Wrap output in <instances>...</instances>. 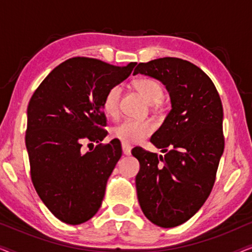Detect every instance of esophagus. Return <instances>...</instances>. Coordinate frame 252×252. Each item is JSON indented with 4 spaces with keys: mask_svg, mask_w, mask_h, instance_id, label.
Masks as SVG:
<instances>
[{
    "mask_svg": "<svg viewBox=\"0 0 252 252\" xmlns=\"http://www.w3.org/2000/svg\"><path fill=\"white\" fill-rule=\"evenodd\" d=\"M122 147H123V153H124V155H126V156H128V155H130V150H132V146H130L129 143L122 142Z\"/></svg>",
    "mask_w": 252,
    "mask_h": 252,
    "instance_id": "34e87169",
    "label": "esophagus"
}]
</instances>
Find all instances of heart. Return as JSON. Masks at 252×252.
Wrapping results in <instances>:
<instances>
[{
	"label": "heart",
	"instance_id": "obj_1",
	"mask_svg": "<svg viewBox=\"0 0 252 252\" xmlns=\"http://www.w3.org/2000/svg\"><path fill=\"white\" fill-rule=\"evenodd\" d=\"M134 85H135V88L143 96L144 99L150 104L158 103L163 98V88H161L159 82L154 80V79H140ZM120 95H122V87L119 85L112 86L105 93L102 105L106 116L115 118L118 115ZM154 124L150 120L126 118L122 123H119L118 125L113 127L112 135L116 139L122 140L123 142L136 143L149 136L154 132Z\"/></svg>",
	"mask_w": 252,
	"mask_h": 252
}]
</instances>
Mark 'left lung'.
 I'll return each instance as SVG.
<instances>
[{
  "mask_svg": "<svg viewBox=\"0 0 252 252\" xmlns=\"http://www.w3.org/2000/svg\"><path fill=\"white\" fill-rule=\"evenodd\" d=\"M163 82L172 109L150 142L164 156L134 148L142 212L155 225L172 228L191 218L211 192L225 139L222 104L208 74L190 62L164 57L140 63L134 74Z\"/></svg>",
  "mask_w": 252,
  "mask_h": 252,
  "instance_id": "left-lung-1",
  "label": "left lung"
}]
</instances>
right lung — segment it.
Listing matches in <instances>:
<instances>
[{
    "mask_svg": "<svg viewBox=\"0 0 252 252\" xmlns=\"http://www.w3.org/2000/svg\"><path fill=\"white\" fill-rule=\"evenodd\" d=\"M135 65L70 58L44 78L30 99L25 142L31 179L61 221H87L102 204L106 181L123 154L120 141L99 143L108 134L103 98ZM94 142L99 143L94 151H82L85 143Z\"/></svg>",
    "mask_w": 252,
    "mask_h": 252,
    "instance_id": "obj_1",
    "label": "right lung"
}]
</instances>
